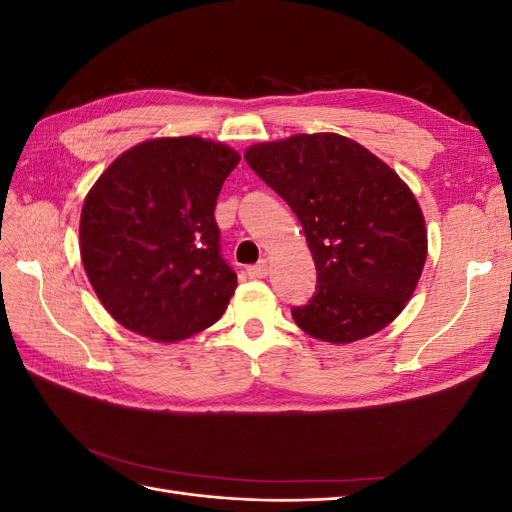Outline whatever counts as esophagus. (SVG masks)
<instances>
[{"instance_id":"obj_1","label":"esophagus","mask_w":512,"mask_h":512,"mask_svg":"<svg viewBox=\"0 0 512 512\" xmlns=\"http://www.w3.org/2000/svg\"><path fill=\"white\" fill-rule=\"evenodd\" d=\"M247 275L254 277V280H262V277L269 275V262L267 260H260L258 265L247 267Z\"/></svg>"}]
</instances>
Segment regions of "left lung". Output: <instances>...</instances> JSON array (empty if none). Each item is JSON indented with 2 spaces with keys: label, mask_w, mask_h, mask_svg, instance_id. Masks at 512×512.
<instances>
[{
  "label": "left lung",
  "mask_w": 512,
  "mask_h": 512,
  "mask_svg": "<svg viewBox=\"0 0 512 512\" xmlns=\"http://www.w3.org/2000/svg\"><path fill=\"white\" fill-rule=\"evenodd\" d=\"M243 158L297 213L312 252L316 294L292 307L301 331L352 344L404 312L427 260V228L389 164L335 132L256 143Z\"/></svg>",
  "instance_id": "8db88e82"
}]
</instances>
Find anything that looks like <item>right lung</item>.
Here are the masks:
<instances>
[{
	"label": "right lung",
	"instance_id": "1",
	"mask_svg": "<svg viewBox=\"0 0 512 512\" xmlns=\"http://www.w3.org/2000/svg\"><path fill=\"white\" fill-rule=\"evenodd\" d=\"M239 160L209 138L160 136L123 151L91 185L81 260L121 327L173 344L222 318L237 275L220 256L213 211Z\"/></svg>",
	"mask_w": 512,
	"mask_h": 512
}]
</instances>
